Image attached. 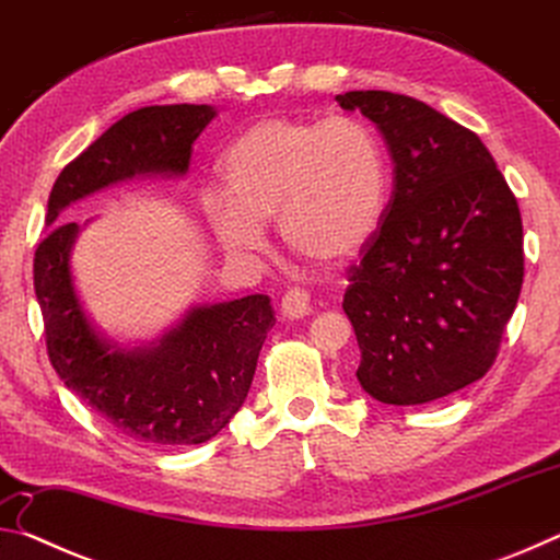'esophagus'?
Returning <instances> with one entry per match:
<instances>
[{"instance_id":"obj_1","label":"esophagus","mask_w":560,"mask_h":560,"mask_svg":"<svg viewBox=\"0 0 560 560\" xmlns=\"http://www.w3.org/2000/svg\"><path fill=\"white\" fill-rule=\"evenodd\" d=\"M281 314L287 318H303L311 314V296L308 291H303L299 287L289 289L281 296Z\"/></svg>"}]
</instances>
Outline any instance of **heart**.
Listing matches in <instances>:
<instances>
[{"label": "heart", "mask_w": 560, "mask_h": 560, "mask_svg": "<svg viewBox=\"0 0 560 560\" xmlns=\"http://www.w3.org/2000/svg\"><path fill=\"white\" fill-rule=\"evenodd\" d=\"M222 195L202 207L226 249L257 252L277 220L296 257L318 267L353 259L383 220L387 175L375 132L353 116L264 118L220 160Z\"/></svg>", "instance_id": "obj_1"}]
</instances>
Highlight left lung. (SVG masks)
<instances>
[{"label": "left lung", "mask_w": 560, "mask_h": 560, "mask_svg": "<svg viewBox=\"0 0 560 560\" xmlns=\"http://www.w3.org/2000/svg\"><path fill=\"white\" fill-rule=\"evenodd\" d=\"M340 108L381 128L395 163L383 220L346 271L358 381L385 405H422L477 383L499 355L524 283L514 192L477 132L390 91Z\"/></svg>", "instance_id": "obj_1"}]
</instances>
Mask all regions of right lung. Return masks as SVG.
Here are the masks:
<instances>
[{
  "instance_id": "1",
  "label": "right lung",
  "mask_w": 560,
  "mask_h": 560,
  "mask_svg": "<svg viewBox=\"0 0 560 560\" xmlns=\"http://www.w3.org/2000/svg\"><path fill=\"white\" fill-rule=\"evenodd\" d=\"M214 118L212 106H148L122 116L56 177L34 254V291L46 350L63 385L120 434L148 447L212 440L249 393L259 350L277 324L269 296L254 293L192 308L150 350H118L103 340L73 291L69 252L75 222L56 224L71 202L118 179L183 175L192 143Z\"/></svg>"
}]
</instances>
